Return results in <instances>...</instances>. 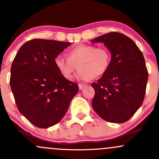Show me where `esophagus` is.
<instances>
[{"label": "esophagus", "instance_id": "obj_1", "mask_svg": "<svg viewBox=\"0 0 159 159\" xmlns=\"http://www.w3.org/2000/svg\"><path fill=\"white\" fill-rule=\"evenodd\" d=\"M86 86H87V85L84 84H78V87H79L80 90L83 89V88H84V87H86Z\"/></svg>", "mask_w": 159, "mask_h": 159}]
</instances>
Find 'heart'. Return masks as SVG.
Instances as JSON below:
<instances>
[{
	"label": "heart",
	"mask_w": 159,
	"mask_h": 159,
	"mask_svg": "<svg viewBox=\"0 0 159 159\" xmlns=\"http://www.w3.org/2000/svg\"><path fill=\"white\" fill-rule=\"evenodd\" d=\"M67 56H58L54 59L56 68L66 79L72 78L77 66L79 69L77 75L78 79L88 81L98 78L107 71L111 63L110 50L93 45H77L68 50Z\"/></svg>",
	"instance_id": "1"
}]
</instances>
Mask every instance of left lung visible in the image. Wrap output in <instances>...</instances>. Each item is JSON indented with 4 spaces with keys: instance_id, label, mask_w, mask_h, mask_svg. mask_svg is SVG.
<instances>
[{
    "instance_id": "left-lung-1",
    "label": "left lung",
    "mask_w": 159,
    "mask_h": 159,
    "mask_svg": "<svg viewBox=\"0 0 159 159\" xmlns=\"http://www.w3.org/2000/svg\"><path fill=\"white\" fill-rule=\"evenodd\" d=\"M91 42L104 43L112 56L107 71L91 84L93 109L106 121L125 123L141 107L146 94L148 73L144 56L133 40L117 32Z\"/></svg>"
}]
</instances>
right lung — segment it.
Returning a JSON list of instances; mask_svg holds the SVG:
<instances>
[{
  "label": "right lung",
  "instance_id": "right-lung-1",
  "mask_svg": "<svg viewBox=\"0 0 159 159\" xmlns=\"http://www.w3.org/2000/svg\"><path fill=\"white\" fill-rule=\"evenodd\" d=\"M71 43L43 39L20 48L11 68V91L16 107L34 126L48 128L62 119L78 85L59 73L54 59Z\"/></svg>",
  "mask_w": 159,
  "mask_h": 159
}]
</instances>
